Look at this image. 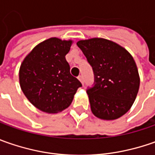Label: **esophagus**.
Instances as JSON below:
<instances>
[{
  "mask_svg": "<svg viewBox=\"0 0 155 155\" xmlns=\"http://www.w3.org/2000/svg\"><path fill=\"white\" fill-rule=\"evenodd\" d=\"M78 80L80 81L81 83L84 84V79H83V77H82V76H78Z\"/></svg>",
  "mask_w": 155,
  "mask_h": 155,
  "instance_id": "1",
  "label": "esophagus"
}]
</instances>
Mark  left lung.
Masks as SVG:
<instances>
[{
  "mask_svg": "<svg viewBox=\"0 0 155 155\" xmlns=\"http://www.w3.org/2000/svg\"><path fill=\"white\" fill-rule=\"evenodd\" d=\"M92 67L94 84L87 94L92 113L115 120L127 113L139 91L140 78L133 57L126 49L101 38L77 43Z\"/></svg>",
  "mask_w": 155,
  "mask_h": 155,
  "instance_id": "1",
  "label": "left lung"
}]
</instances>
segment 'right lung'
I'll use <instances>...</instances> for the list:
<instances>
[{
	"label": "right lung",
	"mask_w": 155,
	"mask_h": 155,
	"mask_svg": "<svg viewBox=\"0 0 155 155\" xmlns=\"http://www.w3.org/2000/svg\"><path fill=\"white\" fill-rule=\"evenodd\" d=\"M71 43L58 38L46 39L36 45L21 64V90L31 104L44 112L58 113L68 108L82 86L71 74L65 59Z\"/></svg>",
	"instance_id": "add662e5"
}]
</instances>
